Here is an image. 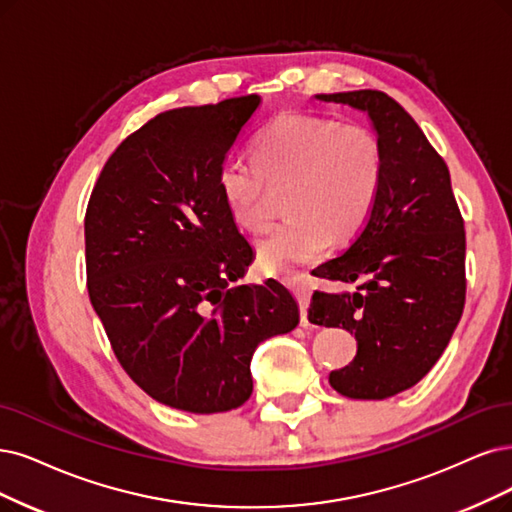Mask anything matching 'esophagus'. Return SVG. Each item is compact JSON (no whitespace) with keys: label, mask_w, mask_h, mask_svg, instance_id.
Listing matches in <instances>:
<instances>
[{"label":"esophagus","mask_w":512,"mask_h":512,"mask_svg":"<svg viewBox=\"0 0 512 512\" xmlns=\"http://www.w3.org/2000/svg\"><path fill=\"white\" fill-rule=\"evenodd\" d=\"M289 287L293 289L297 301H299V308H301V325L308 327V304H310V289H308V282L304 278H289Z\"/></svg>","instance_id":"1"}]
</instances>
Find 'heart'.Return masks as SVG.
<instances>
[{
  "label": "heart",
  "mask_w": 512,
  "mask_h": 512,
  "mask_svg": "<svg viewBox=\"0 0 512 512\" xmlns=\"http://www.w3.org/2000/svg\"><path fill=\"white\" fill-rule=\"evenodd\" d=\"M386 149L361 122L310 113H282L255 143V164L230 160L219 168L227 211L249 232H263L285 194L291 217L257 244L270 274L316 261L329 242L346 244L363 230L380 196Z\"/></svg>",
  "instance_id": "heart-1"
}]
</instances>
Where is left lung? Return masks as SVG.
<instances>
[{"instance_id":"obj_1","label":"left lung","mask_w":512,"mask_h":512,"mask_svg":"<svg viewBox=\"0 0 512 512\" xmlns=\"http://www.w3.org/2000/svg\"><path fill=\"white\" fill-rule=\"evenodd\" d=\"M369 113L386 149L380 196L348 249L314 276L352 291H314L308 318L344 327L354 361L329 382L348 399L380 401L418 384L439 361L466 301V232L445 160L382 90L318 94Z\"/></svg>"}]
</instances>
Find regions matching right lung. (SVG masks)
Wrapping results in <instances>:
<instances>
[{
	"label": "right lung",
	"instance_id": "right-lung-1",
	"mask_svg": "<svg viewBox=\"0 0 512 512\" xmlns=\"http://www.w3.org/2000/svg\"><path fill=\"white\" fill-rule=\"evenodd\" d=\"M259 94L158 113L113 151L86 208V285L113 354L162 405L240 407L259 342L299 323L270 278L234 285L253 249L227 211L219 168Z\"/></svg>",
	"mask_w": 512,
	"mask_h": 512
}]
</instances>
